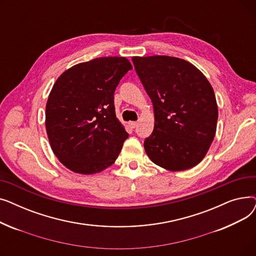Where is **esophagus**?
Returning <instances> with one entry per match:
<instances>
[{
  "mask_svg": "<svg viewBox=\"0 0 256 256\" xmlns=\"http://www.w3.org/2000/svg\"><path fill=\"white\" fill-rule=\"evenodd\" d=\"M128 126L132 128H135L138 126V122H136V121H132V122L128 124Z\"/></svg>",
  "mask_w": 256,
  "mask_h": 256,
  "instance_id": "esophagus-1",
  "label": "esophagus"
}]
</instances>
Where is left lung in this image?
I'll return each instance as SVG.
<instances>
[{
	"mask_svg": "<svg viewBox=\"0 0 256 256\" xmlns=\"http://www.w3.org/2000/svg\"><path fill=\"white\" fill-rule=\"evenodd\" d=\"M132 63L154 106V130L144 140L147 156L171 171L196 166L210 148L218 120L208 78L176 57H132Z\"/></svg>",
	"mask_w": 256,
	"mask_h": 256,
	"instance_id": "8db88e82",
	"label": "left lung"
}]
</instances>
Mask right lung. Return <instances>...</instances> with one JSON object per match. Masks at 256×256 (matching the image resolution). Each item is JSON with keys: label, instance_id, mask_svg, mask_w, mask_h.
Returning <instances> with one entry per match:
<instances>
[{"label": "right lung", "instance_id": "add662e5", "mask_svg": "<svg viewBox=\"0 0 256 256\" xmlns=\"http://www.w3.org/2000/svg\"><path fill=\"white\" fill-rule=\"evenodd\" d=\"M132 68L124 57L78 63L54 84L46 108L50 144L70 170L98 173L111 166L128 134L115 113L114 92Z\"/></svg>", "mask_w": 256, "mask_h": 256}]
</instances>
